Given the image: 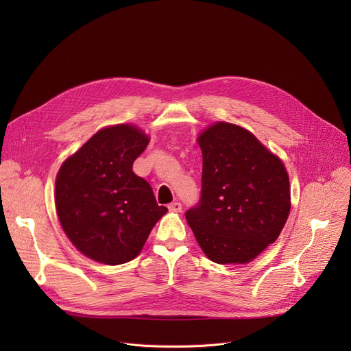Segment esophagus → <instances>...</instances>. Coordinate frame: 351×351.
<instances>
[{"instance_id":"esophagus-1","label":"esophagus","mask_w":351,"mask_h":351,"mask_svg":"<svg viewBox=\"0 0 351 351\" xmlns=\"http://www.w3.org/2000/svg\"><path fill=\"white\" fill-rule=\"evenodd\" d=\"M171 212H180L182 210V204L180 202H172V204L168 206Z\"/></svg>"}]
</instances>
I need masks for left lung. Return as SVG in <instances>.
Masks as SVG:
<instances>
[{
    "instance_id": "8db88e82",
    "label": "left lung",
    "mask_w": 351,
    "mask_h": 351,
    "mask_svg": "<svg viewBox=\"0 0 351 351\" xmlns=\"http://www.w3.org/2000/svg\"><path fill=\"white\" fill-rule=\"evenodd\" d=\"M199 204L185 216L202 250L219 265L247 263L279 237L290 212L282 160L245 128L216 122L200 134Z\"/></svg>"
}]
</instances>
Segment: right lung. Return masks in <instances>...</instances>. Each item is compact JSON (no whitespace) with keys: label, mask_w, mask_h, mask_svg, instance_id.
<instances>
[{"label":"right lung","mask_w":351,"mask_h":351,"mask_svg":"<svg viewBox=\"0 0 351 351\" xmlns=\"http://www.w3.org/2000/svg\"><path fill=\"white\" fill-rule=\"evenodd\" d=\"M149 143L141 129L114 125L69 156L55 180V206L65 234L81 253L105 265L131 262L168 212L132 171Z\"/></svg>","instance_id":"1"}]
</instances>
